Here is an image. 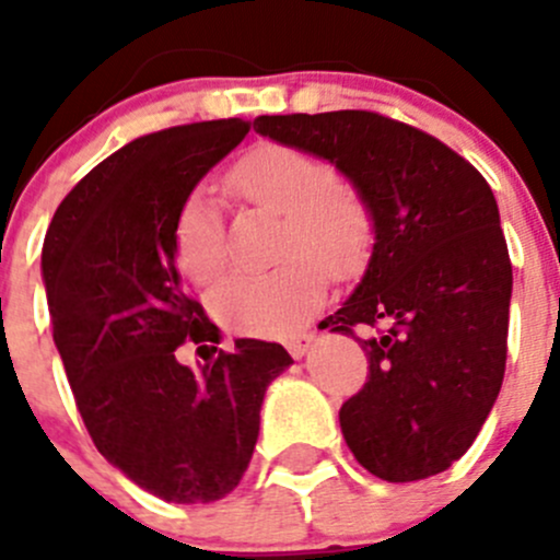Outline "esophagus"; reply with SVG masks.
<instances>
[{
    "label": "esophagus",
    "instance_id": "obj_1",
    "mask_svg": "<svg viewBox=\"0 0 560 560\" xmlns=\"http://www.w3.org/2000/svg\"><path fill=\"white\" fill-rule=\"evenodd\" d=\"M314 341H316V332H301V336H292L290 341H287V352H290L295 360H301L306 358L308 349L314 347Z\"/></svg>",
    "mask_w": 560,
    "mask_h": 560
}]
</instances>
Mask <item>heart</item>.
<instances>
[{"mask_svg": "<svg viewBox=\"0 0 560 560\" xmlns=\"http://www.w3.org/2000/svg\"><path fill=\"white\" fill-rule=\"evenodd\" d=\"M233 184L257 206L287 217L284 254L306 252L332 273H347L371 241V213L354 191L338 186L332 165L290 145H259L235 165ZM175 257L197 284H213L228 268V238L217 200L191 191L175 217ZM325 295V273L308 257H292L268 273H235L211 292L224 327L254 338H284L306 322Z\"/></svg>", "mask_w": 560, "mask_h": 560, "instance_id": "1", "label": "heart"}]
</instances>
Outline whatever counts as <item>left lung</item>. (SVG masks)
<instances>
[{
	"label": "left lung",
	"mask_w": 560,
	"mask_h": 560,
	"mask_svg": "<svg viewBox=\"0 0 560 560\" xmlns=\"http://www.w3.org/2000/svg\"><path fill=\"white\" fill-rule=\"evenodd\" d=\"M262 138L330 162L371 213L369 265L322 327L353 336L369 382L338 411L387 482L450 468L488 420L506 365L512 262L488 180L453 149L371 110L257 116Z\"/></svg>",
	"instance_id": "1"
}]
</instances>
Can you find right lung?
<instances>
[{
  "label": "right lung",
  "mask_w": 560,
  "mask_h": 560,
  "mask_svg": "<svg viewBox=\"0 0 560 560\" xmlns=\"http://www.w3.org/2000/svg\"><path fill=\"white\" fill-rule=\"evenodd\" d=\"M222 118L143 135L83 175L43 244L54 343L92 442L138 488L171 504H211L244 477L281 343L238 338L189 369L178 347L219 343L180 284L175 217L200 178L246 138Z\"/></svg>",
  "instance_id": "right-lung-1"
}]
</instances>
